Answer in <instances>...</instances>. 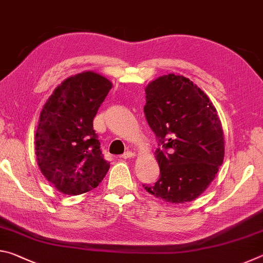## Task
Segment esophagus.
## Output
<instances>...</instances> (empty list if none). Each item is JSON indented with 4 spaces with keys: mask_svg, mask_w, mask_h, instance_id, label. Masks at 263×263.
<instances>
[{
    "mask_svg": "<svg viewBox=\"0 0 263 263\" xmlns=\"http://www.w3.org/2000/svg\"><path fill=\"white\" fill-rule=\"evenodd\" d=\"M133 157H135V153H133L132 151H127V152H125V153L121 155L122 159H130V158H133Z\"/></svg>",
    "mask_w": 263,
    "mask_h": 263,
    "instance_id": "esophagus-1",
    "label": "esophagus"
}]
</instances>
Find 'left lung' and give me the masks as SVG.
Listing matches in <instances>:
<instances>
[{"label":"left lung","mask_w":263,"mask_h":263,"mask_svg":"<svg viewBox=\"0 0 263 263\" xmlns=\"http://www.w3.org/2000/svg\"><path fill=\"white\" fill-rule=\"evenodd\" d=\"M144 114L158 139L160 167L149 194L169 203L190 202L215 179L224 159V136L215 106L189 79L168 74L145 89Z\"/></svg>","instance_id":"8db88e82"}]
</instances>
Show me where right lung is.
Segmentation results:
<instances>
[{
	"label": "right lung",
	"instance_id": "right-lung-1",
	"mask_svg": "<svg viewBox=\"0 0 263 263\" xmlns=\"http://www.w3.org/2000/svg\"><path fill=\"white\" fill-rule=\"evenodd\" d=\"M112 84L94 72L65 80L42 110L34 137L43 175L66 195H81L99 185L105 161L92 121Z\"/></svg>",
	"mask_w": 263,
	"mask_h": 263
}]
</instances>
